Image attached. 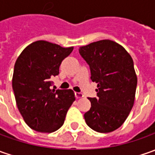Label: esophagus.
Returning <instances> with one entry per match:
<instances>
[{"label":"esophagus","mask_w":155,"mask_h":155,"mask_svg":"<svg viewBox=\"0 0 155 155\" xmlns=\"http://www.w3.org/2000/svg\"><path fill=\"white\" fill-rule=\"evenodd\" d=\"M74 95H75V98L76 99H81V98L84 97V95L82 94H81V93H75Z\"/></svg>","instance_id":"obj_1"}]
</instances>
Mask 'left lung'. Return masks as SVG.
<instances>
[{"label": "left lung", "mask_w": 155, "mask_h": 155, "mask_svg": "<svg viewBox=\"0 0 155 155\" xmlns=\"http://www.w3.org/2000/svg\"><path fill=\"white\" fill-rule=\"evenodd\" d=\"M80 54L88 63L91 80L96 82L97 99L89 98L91 108L84 114L91 129L109 133L118 129L134 105L137 76L130 55L109 39L81 46Z\"/></svg>", "instance_id": "8db88e82"}]
</instances>
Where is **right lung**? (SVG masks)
<instances>
[{
    "label": "right lung",
    "mask_w": 155,
    "mask_h": 155,
    "mask_svg": "<svg viewBox=\"0 0 155 155\" xmlns=\"http://www.w3.org/2000/svg\"><path fill=\"white\" fill-rule=\"evenodd\" d=\"M74 47H61L45 40L25 47L15 61L12 80L16 104L25 124L42 133L60 129L75 100L71 89H51L61 61Z\"/></svg>",
    "instance_id": "1"
}]
</instances>
